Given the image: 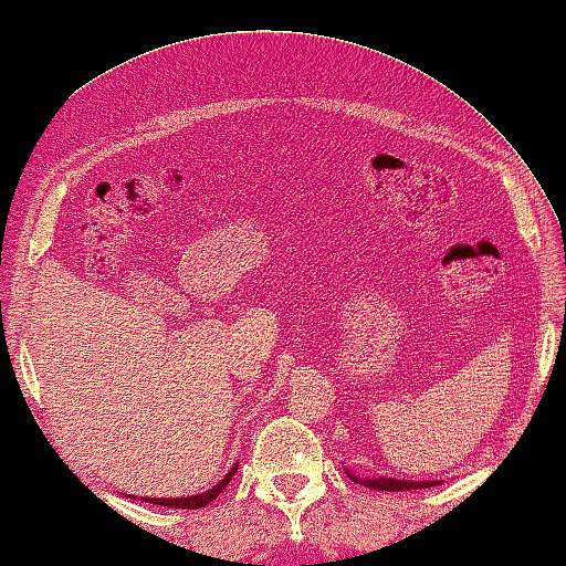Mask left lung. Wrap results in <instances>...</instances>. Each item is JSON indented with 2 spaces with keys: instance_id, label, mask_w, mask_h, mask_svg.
I'll return each instance as SVG.
<instances>
[{
  "instance_id": "obj_1",
  "label": "left lung",
  "mask_w": 566,
  "mask_h": 566,
  "mask_svg": "<svg viewBox=\"0 0 566 566\" xmlns=\"http://www.w3.org/2000/svg\"><path fill=\"white\" fill-rule=\"evenodd\" d=\"M350 474V472H347ZM353 482L357 484H365L369 489H377V491H411V489H428V486H436L440 482H406V479H391V476H377V479H359L355 474H350Z\"/></svg>"
}]
</instances>
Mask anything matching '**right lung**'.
<instances>
[{"label":"right lung","instance_id":"1","mask_svg":"<svg viewBox=\"0 0 566 566\" xmlns=\"http://www.w3.org/2000/svg\"><path fill=\"white\" fill-rule=\"evenodd\" d=\"M235 469H238V464L231 469V472H228L219 484H216L213 489H209V491H203V494H197V496H177V499H143L146 503H158V506H167V509H203V506H209V503L221 494V491L228 486V482H231V476L235 474Z\"/></svg>","mask_w":566,"mask_h":566}]
</instances>
